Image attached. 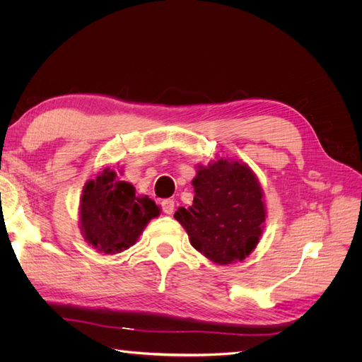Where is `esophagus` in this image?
I'll return each instance as SVG.
<instances>
[{"instance_id": "1", "label": "esophagus", "mask_w": 362, "mask_h": 362, "mask_svg": "<svg viewBox=\"0 0 362 362\" xmlns=\"http://www.w3.org/2000/svg\"><path fill=\"white\" fill-rule=\"evenodd\" d=\"M161 208L166 214H172L175 211V201L173 199H164L161 202Z\"/></svg>"}]
</instances>
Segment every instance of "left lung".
<instances>
[{"label":"left lung","mask_w":362,"mask_h":362,"mask_svg":"<svg viewBox=\"0 0 362 362\" xmlns=\"http://www.w3.org/2000/svg\"><path fill=\"white\" fill-rule=\"evenodd\" d=\"M193 205L180 206L175 218L192 246L216 264H231L250 255L266 222L264 193L246 163L217 158L198 166L192 181Z\"/></svg>","instance_id":"left-lung-1"}]
</instances>
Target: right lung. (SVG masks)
<instances>
[{
	"instance_id": "obj_1",
	"label": "right lung",
	"mask_w": 362,
	"mask_h": 362,
	"mask_svg": "<svg viewBox=\"0 0 362 362\" xmlns=\"http://www.w3.org/2000/svg\"><path fill=\"white\" fill-rule=\"evenodd\" d=\"M105 168L86 182L80 199V229L84 240L105 255L133 246L160 206L148 196H137L133 184L117 181Z\"/></svg>"
}]
</instances>
